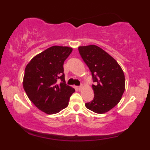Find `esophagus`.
Masks as SVG:
<instances>
[{"mask_svg":"<svg viewBox=\"0 0 150 150\" xmlns=\"http://www.w3.org/2000/svg\"><path fill=\"white\" fill-rule=\"evenodd\" d=\"M83 86H80V87H78V89H79V91H81V90L83 89Z\"/></svg>","mask_w":150,"mask_h":150,"instance_id":"obj_1","label":"esophagus"}]
</instances>
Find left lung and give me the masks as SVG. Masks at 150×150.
<instances>
[{"instance_id":"obj_1","label":"left lung","mask_w":150,"mask_h":150,"mask_svg":"<svg viewBox=\"0 0 150 150\" xmlns=\"http://www.w3.org/2000/svg\"><path fill=\"white\" fill-rule=\"evenodd\" d=\"M80 54L91 71L94 98L85 104L88 109L99 114L114 108L125 91L124 71L115 59L96 45L79 46Z\"/></svg>"}]
</instances>
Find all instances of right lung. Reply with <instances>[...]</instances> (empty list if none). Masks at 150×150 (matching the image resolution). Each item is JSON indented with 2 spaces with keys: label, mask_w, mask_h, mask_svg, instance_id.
Instances as JSON below:
<instances>
[{
  "label": "right lung",
  "mask_w": 150,
  "mask_h": 150,
  "mask_svg": "<svg viewBox=\"0 0 150 150\" xmlns=\"http://www.w3.org/2000/svg\"><path fill=\"white\" fill-rule=\"evenodd\" d=\"M71 51V47L51 46L26 65L23 88L30 101L45 113L55 114L66 108L75 91L65 84L63 73V63Z\"/></svg>",
  "instance_id": "add662e5"
}]
</instances>
